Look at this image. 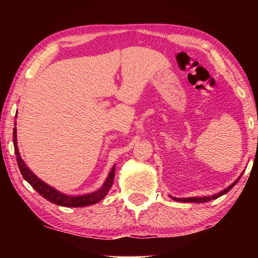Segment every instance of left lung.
Wrapping results in <instances>:
<instances>
[{"label": "left lung", "mask_w": 258, "mask_h": 258, "mask_svg": "<svg viewBox=\"0 0 258 258\" xmlns=\"http://www.w3.org/2000/svg\"><path fill=\"white\" fill-rule=\"evenodd\" d=\"M241 175H242V174H241ZM241 175H240V176L237 178V180H235V181L232 183V184L229 185L228 187H226V189L220 191V192H218V194H216V195H213V196H204V197H191V198H175V197H172V196H169V197L175 200V202H180V203H197V204H200V203L211 202V200H214V199H216V198H218V197H221V196L228 194V191H230L235 184H237L238 181L240 180V177H241Z\"/></svg>", "instance_id": "left-lung-1"}]
</instances>
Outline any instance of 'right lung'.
Returning <instances> with one entry per match:
<instances>
[{
    "label": "right lung",
    "instance_id": "add662e5",
    "mask_svg": "<svg viewBox=\"0 0 258 258\" xmlns=\"http://www.w3.org/2000/svg\"><path fill=\"white\" fill-rule=\"evenodd\" d=\"M17 117V115H16ZM16 126V124H15ZM14 146H15V154L17 156V163H18L20 173L23 177L27 181L30 185L33 186V189L36 190L42 197H44L46 200H49L50 203L58 205V206L63 207H85L90 206V205H94L106 197V195L110 190V187L113 183V178H115V169L116 166L113 165L111 171L109 172L108 177L106 181L100 187L99 190L92 192V194H86L82 196H68L64 195L62 192L58 191L54 187L47 184L44 181H42L41 178H38L35 174L30 171L27 167V165L25 164V161L20 157L19 150H18V142H17V128H14Z\"/></svg>",
    "mask_w": 258,
    "mask_h": 258
}]
</instances>
